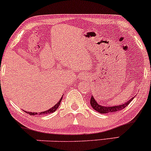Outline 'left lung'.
<instances>
[{
  "label": "left lung",
  "mask_w": 151,
  "mask_h": 151,
  "mask_svg": "<svg viewBox=\"0 0 151 151\" xmlns=\"http://www.w3.org/2000/svg\"><path fill=\"white\" fill-rule=\"evenodd\" d=\"M135 96H136V95H135L133 97H131L128 101L125 102V103L121 104L112 106H102L101 104H99L96 101V100H95L94 97L91 95V100H90V104H91V107H92L96 111H97L100 114H108L111 113V112H116L122 110L123 109H124L126 106H127L131 103V101H132Z\"/></svg>",
  "instance_id": "8db88e82"
}]
</instances>
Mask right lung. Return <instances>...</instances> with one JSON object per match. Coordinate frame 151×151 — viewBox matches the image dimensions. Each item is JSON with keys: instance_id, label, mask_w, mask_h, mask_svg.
I'll use <instances>...</instances> for the list:
<instances>
[{"instance_id": "add662e5", "label": "right lung", "mask_w": 151, "mask_h": 151, "mask_svg": "<svg viewBox=\"0 0 151 151\" xmlns=\"http://www.w3.org/2000/svg\"><path fill=\"white\" fill-rule=\"evenodd\" d=\"M62 99V97L60 99V101H59L58 103L56 104L54 106L52 107V108H50V109H48V110L47 111H42V112H40V113H37V112H29V111H24L25 112V113H27L28 114H30V116H34V115H42V114H51V113H53V112H55V111L57 110V109H58V107L60 106V104H61V101Z\"/></svg>"}]
</instances>
